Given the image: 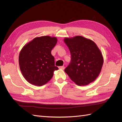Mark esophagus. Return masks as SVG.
<instances>
[{
	"label": "esophagus",
	"mask_w": 122,
	"mask_h": 122,
	"mask_svg": "<svg viewBox=\"0 0 122 122\" xmlns=\"http://www.w3.org/2000/svg\"><path fill=\"white\" fill-rule=\"evenodd\" d=\"M59 68L60 69H61V70H64V68H64V66H59Z\"/></svg>",
	"instance_id": "34e87169"
}]
</instances>
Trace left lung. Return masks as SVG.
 <instances>
[{
  "mask_svg": "<svg viewBox=\"0 0 122 122\" xmlns=\"http://www.w3.org/2000/svg\"><path fill=\"white\" fill-rule=\"evenodd\" d=\"M64 42L71 53L70 63L64 70L76 84L84 86L97 79L103 64L102 52L95 43L77 36L65 38Z\"/></svg>",
  "mask_w": 122,
  "mask_h": 122,
  "instance_id": "obj_1",
  "label": "left lung"
}]
</instances>
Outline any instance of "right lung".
<instances>
[{"label": "right lung", "mask_w": 122, "mask_h": 122, "mask_svg": "<svg viewBox=\"0 0 122 122\" xmlns=\"http://www.w3.org/2000/svg\"><path fill=\"white\" fill-rule=\"evenodd\" d=\"M57 38L49 36L36 37L25 45L20 52L19 64L22 74L32 85L42 86L48 82L58 70L54 65L51 50Z\"/></svg>", "instance_id": "add662e5"}]
</instances>
